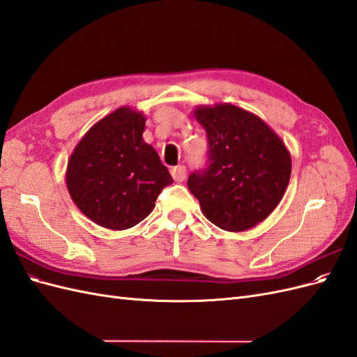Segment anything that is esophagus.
Returning a JSON list of instances; mask_svg holds the SVG:
<instances>
[{
    "label": "esophagus",
    "instance_id": "esophagus-1",
    "mask_svg": "<svg viewBox=\"0 0 357 357\" xmlns=\"http://www.w3.org/2000/svg\"><path fill=\"white\" fill-rule=\"evenodd\" d=\"M171 176L176 181H183L186 177V167L185 165H177L171 168Z\"/></svg>",
    "mask_w": 357,
    "mask_h": 357
}]
</instances>
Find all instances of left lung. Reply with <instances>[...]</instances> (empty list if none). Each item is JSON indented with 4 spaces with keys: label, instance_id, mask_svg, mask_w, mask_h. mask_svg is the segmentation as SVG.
<instances>
[{
    "label": "left lung",
    "instance_id": "obj_1",
    "mask_svg": "<svg viewBox=\"0 0 357 357\" xmlns=\"http://www.w3.org/2000/svg\"><path fill=\"white\" fill-rule=\"evenodd\" d=\"M193 116L208 139V167L192 172L188 186L205 218L241 232L264 222L284 197L291 159L261 117L222 102L199 105Z\"/></svg>",
    "mask_w": 357,
    "mask_h": 357
}]
</instances>
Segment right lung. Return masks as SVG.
<instances>
[{"label": "right lung", "instance_id": "add662e5", "mask_svg": "<svg viewBox=\"0 0 357 357\" xmlns=\"http://www.w3.org/2000/svg\"><path fill=\"white\" fill-rule=\"evenodd\" d=\"M144 126L142 112L119 107L83 135L68 159L70 197L102 228L123 231L138 225L172 183L156 150L143 139Z\"/></svg>", "mask_w": 357, "mask_h": 357}]
</instances>
